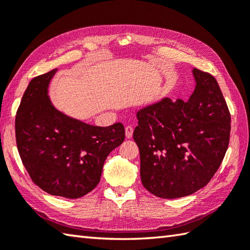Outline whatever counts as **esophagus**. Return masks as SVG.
<instances>
[{"label": "esophagus", "mask_w": 250, "mask_h": 250, "mask_svg": "<svg viewBox=\"0 0 250 250\" xmlns=\"http://www.w3.org/2000/svg\"><path fill=\"white\" fill-rule=\"evenodd\" d=\"M132 135H133V128L131 125H126L125 126V136L128 139H131Z\"/></svg>", "instance_id": "obj_1"}]
</instances>
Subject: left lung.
Listing matches in <instances>:
<instances>
[{
	"label": "left lung",
	"instance_id": "8db88e82",
	"mask_svg": "<svg viewBox=\"0 0 250 250\" xmlns=\"http://www.w3.org/2000/svg\"><path fill=\"white\" fill-rule=\"evenodd\" d=\"M192 73L196 84L188 101L164 98L136 114L141 179L158 198H182L203 188L229 146L231 116L219 84L209 73Z\"/></svg>",
	"mask_w": 250,
	"mask_h": 250
}]
</instances>
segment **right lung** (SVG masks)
Masks as SVG:
<instances>
[{
  "label": "right lung",
  "instance_id": "1",
  "mask_svg": "<svg viewBox=\"0 0 250 250\" xmlns=\"http://www.w3.org/2000/svg\"><path fill=\"white\" fill-rule=\"evenodd\" d=\"M56 72L34 77L25 89L16 115V142L35 185L51 195L77 199L100 183L106 158L125 141V126H95L56 109L48 97Z\"/></svg>",
  "mask_w": 250,
  "mask_h": 250
}]
</instances>
